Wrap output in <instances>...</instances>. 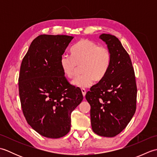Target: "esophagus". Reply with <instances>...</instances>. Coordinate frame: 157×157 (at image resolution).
<instances>
[{
  "label": "esophagus",
  "instance_id": "1",
  "mask_svg": "<svg viewBox=\"0 0 157 157\" xmlns=\"http://www.w3.org/2000/svg\"><path fill=\"white\" fill-rule=\"evenodd\" d=\"M81 90H82V94H83V96H84V97H85L86 94V90H85L84 88H82V89H81Z\"/></svg>",
  "mask_w": 157,
  "mask_h": 157
}]
</instances>
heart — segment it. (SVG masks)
I'll use <instances>...</instances> for the list:
<instances>
[{
    "instance_id": "heart-1",
    "label": "heart",
    "mask_w": 157,
    "mask_h": 157,
    "mask_svg": "<svg viewBox=\"0 0 157 157\" xmlns=\"http://www.w3.org/2000/svg\"><path fill=\"white\" fill-rule=\"evenodd\" d=\"M71 56L63 55L60 59V66L64 75L73 78L81 66L82 74L72 81L75 87L88 88L96 82L101 81L108 72L111 61L109 50L99 46L97 43L82 39L73 46Z\"/></svg>"
}]
</instances>
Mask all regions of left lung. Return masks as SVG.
I'll list each match as a JSON object with an SVG mask.
<instances>
[{
  "instance_id": "8db88e82",
  "label": "left lung",
  "mask_w": 157,
  "mask_h": 157,
  "mask_svg": "<svg viewBox=\"0 0 157 157\" xmlns=\"http://www.w3.org/2000/svg\"><path fill=\"white\" fill-rule=\"evenodd\" d=\"M111 55L108 72L86 94L90 105L93 132L104 137H114L128 125L136 109V87L131 59L115 36H99Z\"/></svg>"
}]
</instances>
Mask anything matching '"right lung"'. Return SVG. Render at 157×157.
Wrapping results in <instances>:
<instances>
[{
	"label": "right lung",
	"instance_id": "add662e5",
	"mask_svg": "<svg viewBox=\"0 0 157 157\" xmlns=\"http://www.w3.org/2000/svg\"><path fill=\"white\" fill-rule=\"evenodd\" d=\"M73 37L38 36L23 57L19 77L21 109L28 124L49 138L65 136L71 114L83 100L81 90L67 80L60 59Z\"/></svg>",
	"mask_w": 157,
	"mask_h": 157
}]
</instances>
